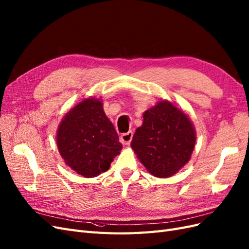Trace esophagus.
<instances>
[{"instance_id": "esophagus-1", "label": "esophagus", "mask_w": 249, "mask_h": 249, "mask_svg": "<svg viewBox=\"0 0 249 249\" xmlns=\"http://www.w3.org/2000/svg\"><path fill=\"white\" fill-rule=\"evenodd\" d=\"M132 139H133V132L132 131L124 133L122 135V136H120V141H122V143H124V145H130Z\"/></svg>"}]
</instances>
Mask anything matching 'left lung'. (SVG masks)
Segmentation results:
<instances>
[{
	"label": "left lung",
	"instance_id": "obj_1",
	"mask_svg": "<svg viewBox=\"0 0 249 249\" xmlns=\"http://www.w3.org/2000/svg\"><path fill=\"white\" fill-rule=\"evenodd\" d=\"M196 132L186 113L167 100H161L143 113L131 146L150 175L166 178L189 162Z\"/></svg>",
	"mask_w": 249,
	"mask_h": 249
}]
</instances>
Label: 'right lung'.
<instances>
[{"label":"right lung","mask_w":249,"mask_h":249,"mask_svg":"<svg viewBox=\"0 0 249 249\" xmlns=\"http://www.w3.org/2000/svg\"><path fill=\"white\" fill-rule=\"evenodd\" d=\"M56 142L65 164L84 178H94L107 171L123 144L103 101L83 100L66 113L57 131Z\"/></svg>","instance_id":"right-lung-1"}]
</instances>
